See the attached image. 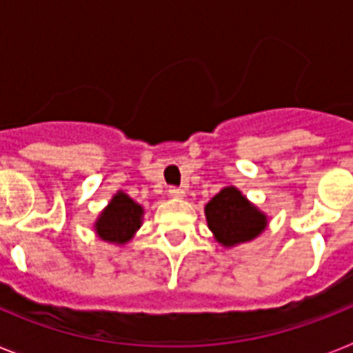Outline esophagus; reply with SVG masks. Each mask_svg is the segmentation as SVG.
<instances>
[{
  "instance_id": "obj_1",
  "label": "esophagus",
  "mask_w": 353,
  "mask_h": 353,
  "mask_svg": "<svg viewBox=\"0 0 353 353\" xmlns=\"http://www.w3.org/2000/svg\"><path fill=\"white\" fill-rule=\"evenodd\" d=\"M170 196L171 198H183V196H185V192H183V189H180V187H174V185H171L170 187Z\"/></svg>"
}]
</instances>
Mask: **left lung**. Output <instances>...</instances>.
Masks as SVG:
<instances>
[{"instance_id": "1", "label": "left lung", "mask_w": 353, "mask_h": 353, "mask_svg": "<svg viewBox=\"0 0 353 353\" xmlns=\"http://www.w3.org/2000/svg\"><path fill=\"white\" fill-rule=\"evenodd\" d=\"M205 215L215 240L224 248L256 239L267 228V215L233 185L224 187L205 205Z\"/></svg>"}]
</instances>
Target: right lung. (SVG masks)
Instances as JSON below:
<instances>
[{
    "mask_svg": "<svg viewBox=\"0 0 353 353\" xmlns=\"http://www.w3.org/2000/svg\"><path fill=\"white\" fill-rule=\"evenodd\" d=\"M143 223V207L125 192H117L95 221V232L105 242L125 244Z\"/></svg>",
    "mask_w": 353,
    "mask_h": 353,
    "instance_id": "1",
    "label": "right lung"
}]
</instances>
